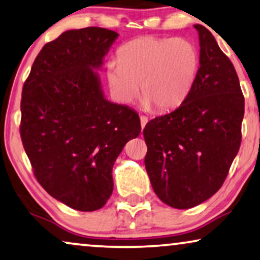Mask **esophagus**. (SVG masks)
<instances>
[{
  "label": "esophagus",
  "instance_id": "obj_1",
  "mask_svg": "<svg viewBox=\"0 0 260 260\" xmlns=\"http://www.w3.org/2000/svg\"><path fill=\"white\" fill-rule=\"evenodd\" d=\"M140 122H141V128L144 129L145 126H146V123L148 122V118H147V116L141 115V116H140Z\"/></svg>",
  "mask_w": 260,
  "mask_h": 260
}]
</instances>
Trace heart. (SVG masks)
<instances>
[{"label":"heart","instance_id":"1","mask_svg":"<svg viewBox=\"0 0 260 260\" xmlns=\"http://www.w3.org/2000/svg\"><path fill=\"white\" fill-rule=\"evenodd\" d=\"M199 64L198 48L189 40L144 36L120 47L118 60L106 63V79L120 104H132L141 88L145 108L166 112L188 98Z\"/></svg>","mask_w":260,"mask_h":260}]
</instances>
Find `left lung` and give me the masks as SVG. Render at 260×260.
I'll return each instance as SVG.
<instances>
[{
    "label": "left lung",
    "instance_id": "1",
    "mask_svg": "<svg viewBox=\"0 0 260 260\" xmlns=\"http://www.w3.org/2000/svg\"><path fill=\"white\" fill-rule=\"evenodd\" d=\"M200 67L188 98L146 125L145 167L159 199L179 210L211 198L239 151L244 96L236 69L202 24Z\"/></svg>",
    "mask_w": 260,
    "mask_h": 260
}]
</instances>
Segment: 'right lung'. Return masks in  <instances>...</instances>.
Segmentation results:
<instances>
[{"label":"right lung","instance_id":"1","mask_svg":"<svg viewBox=\"0 0 260 260\" xmlns=\"http://www.w3.org/2000/svg\"><path fill=\"white\" fill-rule=\"evenodd\" d=\"M118 36L99 27L62 32L36 56L22 89L20 133L35 177L82 212L107 203L113 165L141 132L137 112L105 98L95 71Z\"/></svg>","mask_w":260,"mask_h":260}]
</instances>
